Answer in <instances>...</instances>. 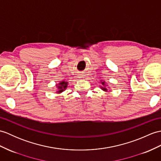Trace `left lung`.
Segmentation results:
<instances>
[{"mask_svg":"<svg viewBox=\"0 0 161 161\" xmlns=\"http://www.w3.org/2000/svg\"><path fill=\"white\" fill-rule=\"evenodd\" d=\"M102 85L104 86V85H105V82H104V81L102 82ZM102 89L103 90V91H107V88H103L102 86Z\"/></svg>","mask_w":161,"mask_h":161,"instance_id":"1","label":"left lung"}]
</instances>
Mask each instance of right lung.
I'll use <instances>...</instances> for the list:
<instances>
[{"instance_id":"right-lung-1","label":"right lung","mask_w":161,"mask_h":161,"mask_svg":"<svg viewBox=\"0 0 161 161\" xmlns=\"http://www.w3.org/2000/svg\"><path fill=\"white\" fill-rule=\"evenodd\" d=\"M67 85H68V82L67 81H61L60 83H59V85L57 86L59 91H58L57 92L60 93L63 92L67 88Z\"/></svg>"}]
</instances>
